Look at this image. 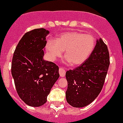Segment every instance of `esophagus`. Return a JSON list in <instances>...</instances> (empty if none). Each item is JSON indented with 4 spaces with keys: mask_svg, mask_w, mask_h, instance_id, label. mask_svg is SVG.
Instances as JSON below:
<instances>
[{
    "mask_svg": "<svg viewBox=\"0 0 123 123\" xmlns=\"http://www.w3.org/2000/svg\"><path fill=\"white\" fill-rule=\"evenodd\" d=\"M59 73L61 77H64V76L65 74V69L64 68H62V67H60L59 69Z\"/></svg>",
    "mask_w": 123,
    "mask_h": 123,
    "instance_id": "obj_1",
    "label": "esophagus"
}]
</instances>
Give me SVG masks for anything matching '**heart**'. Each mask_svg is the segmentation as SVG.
I'll list each match as a JSON object with an SVG mask.
<instances>
[{
  "label": "heart",
  "instance_id": "1",
  "mask_svg": "<svg viewBox=\"0 0 123 123\" xmlns=\"http://www.w3.org/2000/svg\"><path fill=\"white\" fill-rule=\"evenodd\" d=\"M95 40L92 36L79 32H66L61 34L56 41L50 39L46 43L49 59L52 61L61 56L65 50V62L72 66L83 64L93 50Z\"/></svg>",
  "mask_w": 123,
  "mask_h": 123
}]
</instances>
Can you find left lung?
I'll list each match as a JSON object with an SVG mask.
<instances>
[{
  "mask_svg": "<svg viewBox=\"0 0 123 123\" xmlns=\"http://www.w3.org/2000/svg\"><path fill=\"white\" fill-rule=\"evenodd\" d=\"M109 64L108 49L100 38L83 64L66 72L67 103L74 107H83L92 103L103 89Z\"/></svg>",
  "mask_w": 123,
  "mask_h": 123,
  "instance_id": "1",
  "label": "left lung"
}]
</instances>
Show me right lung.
<instances>
[{"instance_id":"1","label":"right lung","mask_w":123,"mask_h":123,"mask_svg":"<svg viewBox=\"0 0 123 123\" xmlns=\"http://www.w3.org/2000/svg\"><path fill=\"white\" fill-rule=\"evenodd\" d=\"M49 31L37 28L25 33L14 52L11 74L20 99L39 107L47 102L51 89L59 77V67L43 59Z\"/></svg>"}]
</instances>
